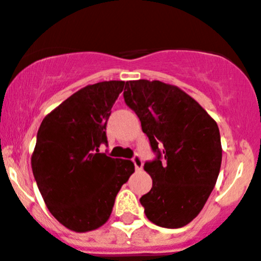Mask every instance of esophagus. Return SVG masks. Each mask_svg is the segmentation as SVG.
<instances>
[{
  "instance_id": "obj_1",
  "label": "esophagus",
  "mask_w": 261,
  "mask_h": 261,
  "mask_svg": "<svg viewBox=\"0 0 261 261\" xmlns=\"http://www.w3.org/2000/svg\"><path fill=\"white\" fill-rule=\"evenodd\" d=\"M131 161H133V163H134V166H135L136 171H140V169L143 168V158H141L139 154H135V155L133 156V159H131Z\"/></svg>"
}]
</instances>
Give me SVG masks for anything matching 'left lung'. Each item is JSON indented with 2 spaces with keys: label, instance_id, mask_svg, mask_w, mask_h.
<instances>
[{
  "label": "left lung",
  "instance_id": "8db88e82",
  "mask_svg": "<svg viewBox=\"0 0 261 261\" xmlns=\"http://www.w3.org/2000/svg\"><path fill=\"white\" fill-rule=\"evenodd\" d=\"M123 98L155 154L144 164L153 179L140 198L145 216L164 228L186 226L204 208L218 178V125L179 88L158 80L126 82Z\"/></svg>",
  "mask_w": 261,
  "mask_h": 261
}]
</instances>
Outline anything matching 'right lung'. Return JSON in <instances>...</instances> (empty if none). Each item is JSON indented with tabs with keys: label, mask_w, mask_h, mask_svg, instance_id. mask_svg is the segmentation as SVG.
I'll use <instances>...</instances> for the list:
<instances>
[{
	"label": "right lung",
	"mask_w": 261,
	"mask_h": 261,
	"mask_svg": "<svg viewBox=\"0 0 261 261\" xmlns=\"http://www.w3.org/2000/svg\"><path fill=\"white\" fill-rule=\"evenodd\" d=\"M125 82L88 85L40 123L32 168L45 205L75 232L97 229L110 218L121 186L133 174L131 161L99 153L106 127Z\"/></svg>",
	"instance_id": "1"
}]
</instances>
